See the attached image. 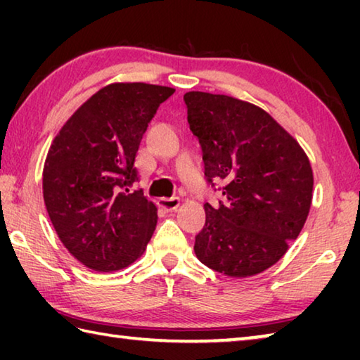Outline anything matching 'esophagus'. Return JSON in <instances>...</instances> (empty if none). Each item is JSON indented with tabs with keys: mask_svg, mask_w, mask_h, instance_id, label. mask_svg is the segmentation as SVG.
Segmentation results:
<instances>
[{
	"mask_svg": "<svg viewBox=\"0 0 360 360\" xmlns=\"http://www.w3.org/2000/svg\"><path fill=\"white\" fill-rule=\"evenodd\" d=\"M158 205H160L162 208L168 210V211H174V210H178V206L181 205V198L179 197L160 198V200H158Z\"/></svg>",
	"mask_w": 360,
	"mask_h": 360,
	"instance_id": "obj_1",
	"label": "esophagus"
}]
</instances>
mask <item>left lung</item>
I'll return each mask as SVG.
<instances>
[{"label":"left lung","instance_id":"obj_1","mask_svg":"<svg viewBox=\"0 0 360 360\" xmlns=\"http://www.w3.org/2000/svg\"><path fill=\"white\" fill-rule=\"evenodd\" d=\"M187 120L203 150L211 187L224 202L205 203L193 251L211 270L246 278L275 265L300 233L313 198L304 150L264 109L227 95L187 92Z\"/></svg>","mask_w":360,"mask_h":360}]
</instances>
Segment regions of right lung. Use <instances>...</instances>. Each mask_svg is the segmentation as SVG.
Segmentation results:
<instances>
[{"label":"right lung","mask_w":360,"mask_h":360,"mask_svg":"<svg viewBox=\"0 0 360 360\" xmlns=\"http://www.w3.org/2000/svg\"><path fill=\"white\" fill-rule=\"evenodd\" d=\"M174 89L115 82L66 120L47 152L44 203L60 241L90 270L133 264L157 225L155 205L138 181L135 157L148 124Z\"/></svg>","instance_id":"1"}]
</instances>
